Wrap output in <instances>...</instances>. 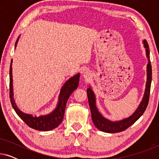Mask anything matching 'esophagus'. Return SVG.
Here are the masks:
<instances>
[{"instance_id":"esophagus-1","label":"esophagus","mask_w":159,"mask_h":159,"mask_svg":"<svg viewBox=\"0 0 159 159\" xmlns=\"http://www.w3.org/2000/svg\"><path fill=\"white\" fill-rule=\"evenodd\" d=\"M82 76H83V77L84 78V79L88 80H90L91 77H92V73H91L90 71L85 70L83 72V75H82Z\"/></svg>"}]
</instances>
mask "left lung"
I'll return each mask as SVG.
<instances>
[{"mask_svg": "<svg viewBox=\"0 0 159 159\" xmlns=\"http://www.w3.org/2000/svg\"><path fill=\"white\" fill-rule=\"evenodd\" d=\"M143 45L145 49V54L148 58L147 64V81L145 84V90L144 95H143V99L140 103L139 104L138 107L137 108L133 114L127 118L121 119L119 121H111L109 119H106L99 112L96 106V98L93 90L91 87L87 89V93H88L89 106H90L91 116H92V120L94 123L95 127L102 132H108V133H116V132H122L124 130L127 129L128 127L135 122L143 114L146 109L148 104L150 90H151V84L152 80V68L150 61V51L148 44L146 40H143Z\"/></svg>", "mask_w": 159, "mask_h": 159, "instance_id": "8db88e82", "label": "left lung"}]
</instances>
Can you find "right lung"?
<instances>
[{"instance_id":"right-lung-1","label":"right lung","mask_w":159,"mask_h":159,"mask_svg":"<svg viewBox=\"0 0 159 159\" xmlns=\"http://www.w3.org/2000/svg\"><path fill=\"white\" fill-rule=\"evenodd\" d=\"M20 35L18 37L15 43V48H16ZM12 60L10 66V99L11 105L17 115L29 126L30 127L39 131H49L55 129L62 122L64 116V111L69 96L71 93L77 88L79 85V80L80 74L77 73L73 77L67 80L61 89L58 95V103L56 107L50 114L40 116H33L32 114H26L21 111L17 107L16 102L14 98V90H13V78H12Z\"/></svg>"}]
</instances>
